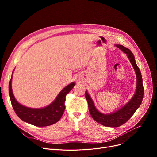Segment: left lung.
I'll return each mask as SVG.
<instances>
[{"label":"left lung","mask_w":157,"mask_h":157,"mask_svg":"<svg viewBox=\"0 0 157 157\" xmlns=\"http://www.w3.org/2000/svg\"><path fill=\"white\" fill-rule=\"evenodd\" d=\"M118 48L127 54L130 63L134 67L137 76V87L136 92L131 100L126 105L122 107L119 110L109 115H105L99 113L95 107L92 99L86 91L85 97L88 104V109L90 115L93 119L101 124L107 127H118L126 123L134 115L143 100L144 98V86L142 81V77L140 70L137 67L134 59V54L127 48L122 45H116Z\"/></svg>","instance_id":"left-lung-1"}]
</instances>
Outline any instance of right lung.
I'll use <instances>...</instances> for the list:
<instances>
[{"instance_id":"obj_1","label":"right lung","mask_w":157,"mask_h":157,"mask_svg":"<svg viewBox=\"0 0 157 157\" xmlns=\"http://www.w3.org/2000/svg\"><path fill=\"white\" fill-rule=\"evenodd\" d=\"M74 86L73 82L69 84L61 90L53 103L42 109L28 108L16 100L12 89V78L9 82V96L14 111L23 121L38 127L48 126L55 124L62 117L65 110V96Z\"/></svg>"}]
</instances>
